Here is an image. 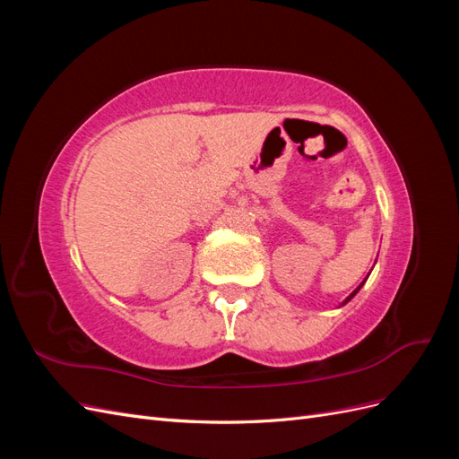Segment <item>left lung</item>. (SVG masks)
Returning <instances> with one entry per match:
<instances>
[{
  "label": "left lung",
  "instance_id": "1",
  "mask_svg": "<svg viewBox=\"0 0 459 459\" xmlns=\"http://www.w3.org/2000/svg\"><path fill=\"white\" fill-rule=\"evenodd\" d=\"M359 287H362V285H359ZM359 287H358V289H356V290H354V293H352V295H351V297H349V299H346V300H344V302H349V300H351V299H352V297H354V295H356V293H358V290H359Z\"/></svg>",
  "mask_w": 459,
  "mask_h": 459
}]
</instances>
